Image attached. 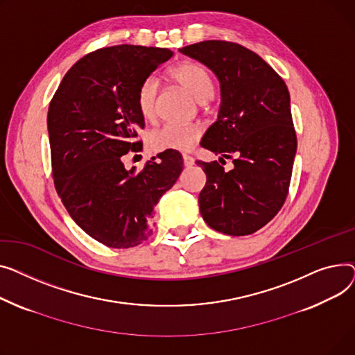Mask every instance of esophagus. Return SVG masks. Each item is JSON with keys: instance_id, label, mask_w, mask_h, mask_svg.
I'll return each mask as SVG.
<instances>
[{"instance_id": "esophagus-1", "label": "esophagus", "mask_w": 355, "mask_h": 355, "mask_svg": "<svg viewBox=\"0 0 355 355\" xmlns=\"http://www.w3.org/2000/svg\"><path fill=\"white\" fill-rule=\"evenodd\" d=\"M183 164L186 166V168H191V166L195 164V160H193L191 156L183 155Z\"/></svg>"}]
</instances>
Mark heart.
I'll use <instances>...</instances> for the list:
<instances>
[{"mask_svg":"<svg viewBox=\"0 0 355 355\" xmlns=\"http://www.w3.org/2000/svg\"><path fill=\"white\" fill-rule=\"evenodd\" d=\"M175 83L189 93L196 101L205 103L214 96V80L211 73L198 62L184 61L171 70ZM159 83L155 76L146 78L137 92V107L143 119L153 120L156 116V98ZM200 132L196 126L163 124L149 135L148 143L153 152H184L198 140Z\"/></svg>","mask_w":355,"mask_h":355,"instance_id":"heart-1","label":"heart"}]
</instances>
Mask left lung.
<instances>
[{
	"instance_id": "1",
	"label": "left lung",
	"mask_w": 355,
	"mask_h": 355,
	"mask_svg": "<svg viewBox=\"0 0 355 355\" xmlns=\"http://www.w3.org/2000/svg\"><path fill=\"white\" fill-rule=\"evenodd\" d=\"M179 51L219 80L218 119L200 146L235 156L229 172L218 162H196L206 175L200 215L225 235H251L279 212L293 175L297 136L288 87L258 54L229 41L207 40Z\"/></svg>"
}]
</instances>
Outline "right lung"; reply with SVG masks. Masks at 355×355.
Returning a JSON list of instances; mask_svg holds the SVG:
<instances>
[{"label": "right lung", "instance_id": "1", "mask_svg": "<svg viewBox=\"0 0 355 355\" xmlns=\"http://www.w3.org/2000/svg\"><path fill=\"white\" fill-rule=\"evenodd\" d=\"M173 51L113 46L96 50L62 77L50 103L47 128L55 191L73 220L109 248H132L153 232L152 214L183 169L179 152L157 155L141 171L123 156L141 150L137 107L141 83Z\"/></svg>", "mask_w": 355, "mask_h": 355}]
</instances>
